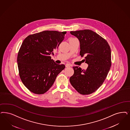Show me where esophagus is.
Wrapping results in <instances>:
<instances>
[{"instance_id": "esophagus-1", "label": "esophagus", "mask_w": 130, "mask_h": 130, "mask_svg": "<svg viewBox=\"0 0 130 130\" xmlns=\"http://www.w3.org/2000/svg\"><path fill=\"white\" fill-rule=\"evenodd\" d=\"M70 66H71V65H70V64H66V65H65L66 67H70Z\"/></svg>"}]
</instances>
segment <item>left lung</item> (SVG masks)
Here are the masks:
<instances>
[{
  "label": "left lung",
  "mask_w": 130,
  "mask_h": 130,
  "mask_svg": "<svg viewBox=\"0 0 130 130\" xmlns=\"http://www.w3.org/2000/svg\"><path fill=\"white\" fill-rule=\"evenodd\" d=\"M80 43V55H85L86 70L73 67L74 74L70 78L72 86L80 94H89L103 84L111 65V49L107 41L90 30L71 31Z\"/></svg>",
  "instance_id": "obj_1"
}]
</instances>
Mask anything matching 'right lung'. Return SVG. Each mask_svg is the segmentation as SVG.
Returning a JSON list of instances; mask_svg holds the SVG:
<instances>
[{
    "mask_svg": "<svg viewBox=\"0 0 130 130\" xmlns=\"http://www.w3.org/2000/svg\"><path fill=\"white\" fill-rule=\"evenodd\" d=\"M66 31H44L28 36L17 56L19 75L23 85L36 94H43L52 86L65 66L51 59Z\"/></svg>",
    "mask_w": 130,
    "mask_h": 130,
    "instance_id": "1",
    "label": "right lung"
}]
</instances>
